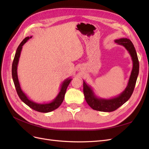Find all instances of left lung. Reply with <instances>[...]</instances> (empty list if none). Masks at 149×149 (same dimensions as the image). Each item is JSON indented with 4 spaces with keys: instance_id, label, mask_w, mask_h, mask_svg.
I'll list each match as a JSON object with an SVG mask.
<instances>
[{
    "instance_id": "8db88e82",
    "label": "left lung",
    "mask_w": 149,
    "mask_h": 149,
    "mask_svg": "<svg viewBox=\"0 0 149 149\" xmlns=\"http://www.w3.org/2000/svg\"><path fill=\"white\" fill-rule=\"evenodd\" d=\"M115 42L127 49L132 60V70L127 86L124 91L118 96L110 99H104L96 96L92 88L83 81V93L85 100L94 110L102 112H112L116 110L129 100L136 86L139 71V63L134 45L129 39L126 38L116 40Z\"/></svg>"
}]
</instances>
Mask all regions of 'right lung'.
<instances>
[{
	"label": "right lung",
	"mask_w": 149,
	"mask_h": 149,
	"mask_svg": "<svg viewBox=\"0 0 149 149\" xmlns=\"http://www.w3.org/2000/svg\"><path fill=\"white\" fill-rule=\"evenodd\" d=\"M31 37H27L25 38V39L23 40V41L20 43L19 46L18 47L17 49L14 59H13V61L12 63V79L13 81V83H14V85H15V87L18 95H19L20 100L23 101L25 104H26L30 108H31V109L36 111H38L40 112H49L55 110L61 104L62 102L63 101V100H64L67 87L68 86V85L71 81L72 79L70 78H68L63 81V82L62 83L61 85V88H60V91L59 93L58 94L56 97L50 102L37 103V102H35L33 101L30 100V99L27 97V96L26 95L21 89L19 78H18V75H17V66H18V63H19V58L20 56L22 46H23L28 41L29 39L31 38Z\"/></svg>",
	"instance_id": "add662e5"
}]
</instances>
